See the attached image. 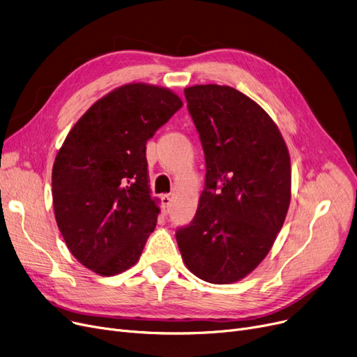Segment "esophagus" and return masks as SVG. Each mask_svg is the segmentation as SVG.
<instances>
[{"label": "esophagus", "mask_w": 357, "mask_h": 357, "mask_svg": "<svg viewBox=\"0 0 357 357\" xmlns=\"http://www.w3.org/2000/svg\"><path fill=\"white\" fill-rule=\"evenodd\" d=\"M161 202H162V213H168L169 206H172V196L169 195H162L161 196Z\"/></svg>", "instance_id": "34e87169"}]
</instances>
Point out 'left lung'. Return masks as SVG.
<instances>
[{
	"instance_id": "left-lung-1",
	"label": "left lung",
	"mask_w": 357,
	"mask_h": 357,
	"mask_svg": "<svg viewBox=\"0 0 357 357\" xmlns=\"http://www.w3.org/2000/svg\"><path fill=\"white\" fill-rule=\"evenodd\" d=\"M205 152L196 215L176 232L184 264L199 279L228 284L267 256L291 203V157L278 125L228 86L184 90Z\"/></svg>"
}]
</instances>
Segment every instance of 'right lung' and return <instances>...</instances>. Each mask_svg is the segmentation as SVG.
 I'll use <instances>...</instances> for the list:
<instances>
[{
    "mask_svg": "<svg viewBox=\"0 0 357 357\" xmlns=\"http://www.w3.org/2000/svg\"><path fill=\"white\" fill-rule=\"evenodd\" d=\"M181 106L168 89L125 84L97 100L58 151L56 224L73 256L94 273L132 267L155 229L160 208L149 195L146 141Z\"/></svg>",
    "mask_w": 357,
    "mask_h": 357,
    "instance_id": "add662e5",
    "label": "right lung"
}]
</instances>
